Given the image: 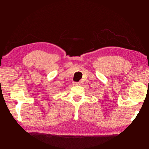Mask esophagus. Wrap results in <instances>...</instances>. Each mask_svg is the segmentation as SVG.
I'll use <instances>...</instances> for the list:
<instances>
[{
	"mask_svg": "<svg viewBox=\"0 0 149 149\" xmlns=\"http://www.w3.org/2000/svg\"><path fill=\"white\" fill-rule=\"evenodd\" d=\"M80 84H81L80 82H74L73 83V85H74V86H79Z\"/></svg>",
	"mask_w": 149,
	"mask_h": 149,
	"instance_id": "obj_1",
	"label": "esophagus"
}]
</instances>
